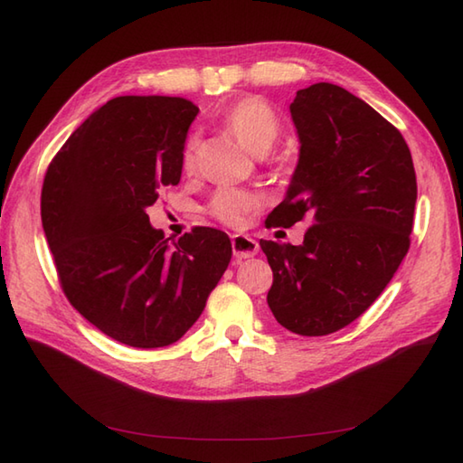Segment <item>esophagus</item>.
Wrapping results in <instances>:
<instances>
[{
  "label": "esophagus",
  "mask_w": 463,
  "mask_h": 463,
  "mask_svg": "<svg viewBox=\"0 0 463 463\" xmlns=\"http://www.w3.org/2000/svg\"><path fill=\"white\" fill-rule=\"evenodd\" d=\"M259 252V242L252 241L247 234H234L232 237V254L237 259H252Z\"/></svg>",
  "instance_id": "obj_1"
}]
</instances>
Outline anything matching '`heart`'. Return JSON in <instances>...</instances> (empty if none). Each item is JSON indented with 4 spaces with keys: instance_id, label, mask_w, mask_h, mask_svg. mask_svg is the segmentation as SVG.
<instances>
[{
    "instance_id": "heart-1",
    "label": "heart",
    "mask_w": 463,
    "mask_h": 463,
    "mask_svg": "<svg viewBox=\"0 0 463 463\" xmlns=\"http://www.w3.org/2000/svg\"><path fill=\"white\" fill-rule=\"evenodd\" d=\"M222 125L242 149H247L254 156L267 155L280 135V119L272 107L259 99V97H247L226 109L222 115ZM196 153H199V139L191 135L183 145L181 165L184 173H193L196 166ZM262 203L260 194L249 189H219L214 193L206 211L219 222L226 226H239L247 219V214L259 209Z\"/></svg>"
}]
</instances>
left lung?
Instances as JSON below:
<instances>
[{
  "mask_svg": "<svg viewBox=\"0 0 463 463\" xmlns=\"http://www.w3.org/2000/svg\"><path fill=\"white\" fill-rule=\"evenodd\" d=\"M300 153L267 226L308 219L304 242L260 241L272 269L267 302L280 326L326 336L366 312L410 249L416 171L394 125L332 83L290 103Z\"/></svg>",
  "mask_w": 463,
  "mask_h": 463,
  "instance_id": "left-lung-1",
  "label": "left lung"
}]
</instances>
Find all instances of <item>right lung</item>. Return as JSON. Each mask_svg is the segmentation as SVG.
Instances as JSON below:
<instances>
[{
  "label": "right lung",
  "instance_id": "add662e5",
  "mask_svg": "<svg viewBox=\"0 0 463 463\" xmlns=\"http://www.w3.org/2000/svg\"><path fill=\"white\" fill-rule=\"evenodd\" d=\"M196 113L181 97H115L77 127L43 179V232L67 300L133 348L179 340L232 257L222 231L194 226L169 244L146 214L181 181Z\"/></svg>",
  "mask_w": 463,
  "mask_h": 463
}]
</instances>
